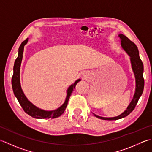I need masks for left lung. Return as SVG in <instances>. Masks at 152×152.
I'll list each match as a JSON object with an SVG mask.
<instances>
[{"mask_svg": "<svg viewBox=\"0 0 152 152\" xmlns=\"http://www.w3.org/2000/svg\"><path fill=\"white\" fill-rule=\"evenodd\" d=\"M121 39V46L124 50L129 54L130 56V61H131L132 70L134 73L136 78V91L134 96L132 102H130V105L128 107L126 110L123 113L118 117L113 118H105L101 117L96 115H94L96 117L101 118L103 120H117L120 118H124L129 115L134 109L137 104L139 98L142 96V92L144 90V79L143 77V72H144V65L141 61L139 56V52L137 46L134 43H133L132 41H130L129 38L124 35L120 34L118 35Z\"/></svg>", "mask_w": 152, "mask_h": 152, "instance_id": "obj_1", "label": "left lung"}]
</instances>
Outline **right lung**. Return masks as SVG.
<instances>
[{
	"instance_id": "obj_1",
	"label": "right lung",
	"mask_w": 152,
	"mask_h": 152,
	"mask_svg": "<svg viewBox=\"0 0 152 152\" xmlns=\"http://www.w3.org/2000/svg\"><path fill=\"white\" fill-rule=\"evenodd\" d=\"M28 41V38L26 39L25 41H23L20 45L18 49V55L16 59L14 65V73L12 78V90L14 91V96L17 98L18 101L20 103V105L22 106V109H23L27 114L30 115L31 117L35 118H57L63 113L65 111L67 104L69 100V98L71 96V94L73 90L75 88V86L77 83L80 81V80H78L74 82V84L70 86L68 89L67 91V96L65 100L64 103L62 104V106L58 108L57 109L54 110V111H43L42 109H40L36 107L35 105L29 102V100L27 99L25 96L21 88L20 82V65L22 60L23 47L27 43Z\"/></svg>"
}]
</instances>
